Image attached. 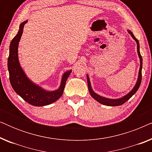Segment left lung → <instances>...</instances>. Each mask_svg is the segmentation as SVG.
Wrapping results in <instances>:
<instances>
[{
    "instance_id": "left-lung-1",
    "label": "left lung",
    "mask_w": 152,
    "mask_h": 152,
    "mask_svg": "<svg viewBox=\"0 0 152 152\" xmlns=\"http://www.w3.org/2000/svg\"><path fill=\"white\" fill-rule=\"evenodd\" d=\"M127 31L128 32L131 34V36H132V38L134 39L135 41H136L137 44V52H138V57L139 59H140V69H139V72H138V80H137L136 84H135V86L134 88H133L132 90L129 93H127V94L124 95V96L118 99H110V98H107V97L101 96V95L97 94L96 93L94 92V91H93L92 88V86H91L90 79H89L88 75H87L86 77H87V82H88V88L89 93H90L91 97H92L93 99H95V100L98 102L99 103L102 104L109 106V107H115V106H120V105L123 104L124 103H125L126 101H128L129 99L131 97H132L133 95L136 93V91H138L139 87H140L141 80H142V58L140 53V44H139L138 40L134 37V35L132 33V31H130L129 30H127Z\"/></svg>"
}]
</instances>
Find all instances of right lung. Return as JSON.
Listing matches in <instances>:
<instances>
[{
  "mask_svg": "<svg viewBox=\"0 0 152 152\" xmlns=\"http://www.w3.org/2000/svg\"><path fill=\"white\" fill-rule=\"evenodd\" d=\"M28 20L21 23L17 34L12 39L10 45V54L7 67L10 74V81L12 88L17 94L31 105L43 107L55 102L63 95L66 80L72 70H68L62 75L61 84L55 91H47L35 84L28 78L20 66L18 55V48L21 38L25 24Z\"/></svg>",
  "mask_w": 152,
  "mask_h": 152,
  "instance_id": "obj_1",
  "label": "right lung"
}]
</instances>
